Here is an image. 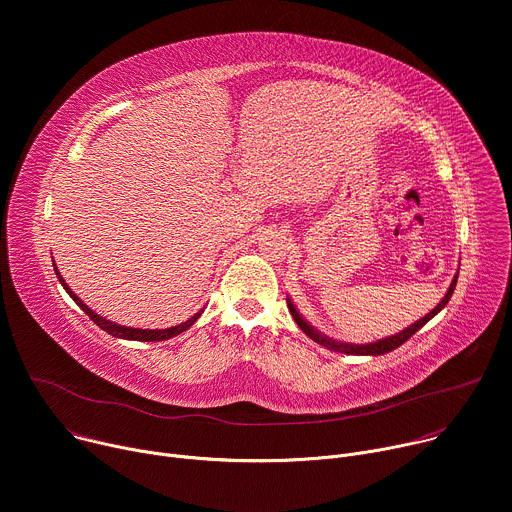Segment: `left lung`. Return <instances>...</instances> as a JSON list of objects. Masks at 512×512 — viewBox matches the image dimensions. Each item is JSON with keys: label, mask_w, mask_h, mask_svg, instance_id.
<instances>
[{"label": "left lung", "mask_w": 512, "mask_h": 512, "mask_svg": "<svg viewBox=\"0 0 512 512\" xmlns=\"http://www.w3.org/2000/svg\"><path fill=\"white\" fill-rule=\"evenodd\" d=\"M456 282H458V274L453 276V280H451V285H449V289H447V293H445V297L439 301V305L433 309V311H429L423 319H419V321H415L413 325H409L407 329H403V331H399L396 335H390V337H384V339H378V342H372V344H360V346H356V344H344V342H335V339H331V337H327V335H323V333H319L315 327H311L303 317H301V313L297 311V307L293 305V301L291 299H287V305H289V311H291V315H293V319L297 321V325L301 327V331L305 333V335H309L313 342H317L319 346H323V348H327V350H333V352H342V354H352V356H382V354H388V352H392V350H396L399 346H403L409 337H413L429 319H433L447 303H449V299H451V295H453V289H456Z\"/></svg>", "instance_id": "8db88e82"}]
</instances>
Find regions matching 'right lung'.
<instances>
[{
    "instance_id": "obj_1",
    "label": "right lung",
    "mask_w": 512,
    "mask_h": 512,
    "mask_svg": "<svg viewBox=\"0 0 512 512\" xmlns=\"http://www.w3.org/2000/svg\"><path fill=\"white\" fill-rule=\"evenodd\" d=\"M54 272H56V276H59V282L63 285V289L69 293V297L89 315V319L93 321V323H97L103 331H107L109 335H113V337H122V339H134V342H164V339H170V337H175V335H179V333H183V331H187L199 317H201V313H203V309L199 311V313H195L191 319H187L185 323H181V325H175V327H168V329H136V327H124V325H118V323H113V321H107V319H103V317H99L97 313H93L71 289H69V285L65 282V278L61 276V272L54 268Z\"/></svg>"
}]
</instances>
